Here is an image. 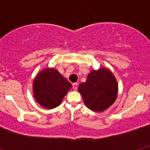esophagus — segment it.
Here are the masks:
<instances>
[{
	"instance_id": "esophagus-1",
	"label": "esophagus",
	"mask_w": 150,
	"mask_h": 150,
	"mask_svg": "<svg viewBox=\"0 0 150 150\" xmlns=\"http://www.w3.org/2000/svg\"><path fill=\"white\" fill-rule=\"evenodd\" d=\"M72 86H73V88H74V90H76V88H77L78 84H77V83H73Z\"/></svg>"
}]
</instances>
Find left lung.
Segmentation results:
<instances>
[{
  "mask_svg": "<svg viewBox=\"0 0 150 150\" xmlns=\"http://www.w3.org/2000/svg\"><path fill=\"white\" fill-rule=\"evenodd\" d=\"M78 91L88 109L102 112L109 108L117 98L118 83L109 69L100 67L88 74L86 81L79 85Z\"/></svg>",
  "mask_w": 150,
  "mask_h": 150,
  "instance_id": "1",
  "label": "left lung"
}]
</instances>
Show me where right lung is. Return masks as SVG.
Here are the masks:
<instances>
[{
  "instance_id": "obj_1",
  "label": "right lung",
  "mask_w": 150,
  "mask_h": 150,
  "mask_svg": "<svg viewBox=\"0 0 150 150\" xmlns=\"http://www.w3.org/2000/svg\"><path fill=\"white\" fill-rule=\"evenodd\" d=\"M71 87V83L53 67L40 71L33 82L36 101L47 109H53L60 105Z\"/></svg>"
}]
</instances>
